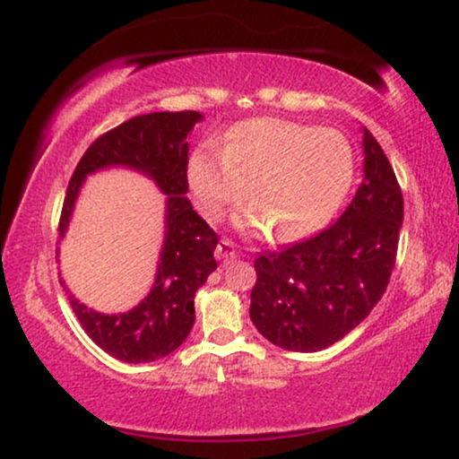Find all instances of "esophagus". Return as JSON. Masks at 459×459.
Here are the masks:
<instances>
[{
  "label": "esophagus",
  "mask_w": 459,
  "mask_h": 459,
  "mask_svg": "<svg viewBox=\"0 0 459 459\" xmlns=\"http://www.w3.org/2000/svg\"><path fill=\"white\" fill-rule=\"evenodd\" d=\"M216 258L222 262V264H229V262H233L237 258V246L233 241L229 239H222L216 246Z\"/></svg>",
  "instance_id": "34e87169"
}]
</instances>
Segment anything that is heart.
<instances>
[{
    "label": "heart",
    "instance_id": "heart-1",
    "mask_svg": "<svg viewBox=\"0 0 459 459\" xmlns=\"http://www.w3.org/2000/svg\"><path fill=\"white\" fill-rule=\"evenodd\" d=\"M354 180L351 140L332 127L249 119L226 134L224 149L201 144L188 182L201 212L218 218L246 191V222L271 224L281 239H300L338 212Z\"/></svg>",
    "mask_w": 459,
    "mask_h": 459
}]
</instances>
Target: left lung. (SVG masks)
<instances>
[{
	"label": "left lung",
	"instance_id": "8db88e82",
	"mask_svg": "<svg viewBox=\"0 0 459 459\" xmlns=\"http://www.w3.org/2000/svg\"><path fill=\"white\" fill-rule=\"evenodd\" d=\"M363 182L344 213L310 239L254 260L249 316L274 346L316 352L371 313L390 283L403 193L382 146L363 130Z\"/></svg>",
	"mask_w": 459,
	"mask_h": 459
}]
</instances>
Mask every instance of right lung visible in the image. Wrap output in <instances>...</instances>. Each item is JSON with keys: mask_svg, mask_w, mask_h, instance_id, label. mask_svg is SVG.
<instances>
[{"mask_svg": "<svg viewBox=\"0 0 459 459\" xmlns=\"http://www.w3.org/2000/svg\"><path fill=\"white\" fill-rule=\"evenodd\" d=\"M201 121L197 111L149 113L98 136L79 159L66 186L58 235L63 237L83 178L100 168L126 166L151 176L168 197L166 241L155 285L136 308L102 315L69 298L85 333L126 363H151L174 352L195 323V293L216 271V230L193 210L188 191L186 136ZM63 283V281H60ZM65 285V283H63Z\"/></svg>", "mask_w": 459, "mask_h": 459, "instance_id": "add662e5", "label": "right lung"}]
</instances>
